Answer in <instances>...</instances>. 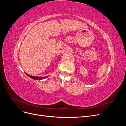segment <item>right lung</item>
Segmentation results:
<instances>
[{
  "mask_svg": "<svg viewBox=\"0 0 126 126\" xmlns=\"http://www.w3.org/2000/svg\"><path fill=\"white\" fill-rule=\"evenodd\" d=\"M26 75H27L28 77H29L30 78H31L32 79H35V80H41V79H43L44 78H47V77H35V76H30L27 74H26Z\"/></svg>",
  "mask_w": 126,
  "mask_h": 126,
  "instance_id": "1",
  "label": "right lung"
}]
</instances>
